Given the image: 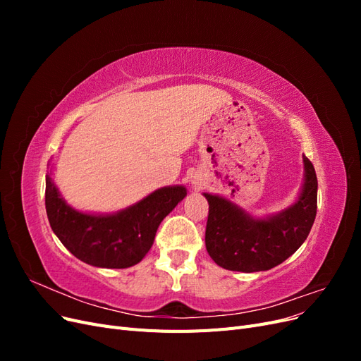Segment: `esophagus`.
<instances>
[{"label": "esophagus", "mask_w": 361, "mask_h": 361, "mask_svg": "<svg viewBox=\"0 0 361 361\" xmlns=\"http://www.w3.org/2000/svg\"><path fill=\"white\" fill-rule=\"evenodd\" d=\"M192 185H194V188H195V190H202V188H203V182H199V180L195 182V180H194V182H192Z\"/></svg>", "instance_id": "34e87169"}]
</instances>
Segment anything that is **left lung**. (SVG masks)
I'll return each mask as SVG.
<instances>
[{"label": "left lung", "mask_w": 361, "mask_h": 361, "mask_svg": "<svg viewBox=\"0 0 361 361\" xmlns=\"http://www.w3.org/2000/svg\"><path fill=\"white\" fill-rule=\"evenodd\" d=\"M302 159L305 176L297 203L265 220H255L228 200L204 194L209 203L204 243L216 265L228 271H267L307 239L318 207V179L310 159Z\"/></svg>", "instance_id": "left-lung-1"}]
</instances>
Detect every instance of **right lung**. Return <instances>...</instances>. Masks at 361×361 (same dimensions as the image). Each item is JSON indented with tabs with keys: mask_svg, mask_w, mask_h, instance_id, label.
Instances as JSON below:
<instances>
[{
	"mask_svg": "<svg viewBox=\"0 0 361 361\" xmlns=\"http://www.w3.org/2000/svg\"><path fill=\"white\" fill-rule=\"evenodd\" d=\"M185 195L183 187H166L113 215L82 214L60 197L48 174L45 204L51 228L75 257L99 268H129L147 255L158 226Z\"/></svg>",
	"mask_w": 361,
	"mask_h": 361,
	"instance_id": "1",
	"label": "right lung"
}]
</instances>
